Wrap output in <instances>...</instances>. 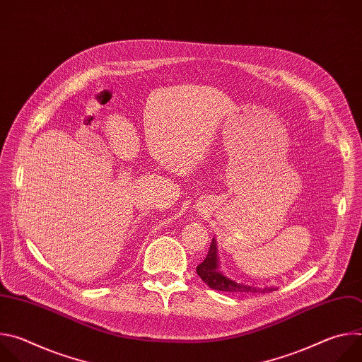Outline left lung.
Instances as JSON below:
<instances>
[{
    "mask_svg": "<svg viewBox=\"0 0 362 362\" xmlns=\"http://www.w3.org/2000/svg\"><path fill=\"white\" fill-rule=\"evenodd\" d=\"M197 275L202 278V281L211 286L212 289L216 291H223V292H230V293H265V292H272L276 288L275 286H255V285H246L242 282H236L226 275L222 274L221 271V261H219V255H218V242L214 238L208 256L206 259L196 268Z\"/></svg>",
    "mask_w": 362,
    "mask_h": 362,
    "instance_id": "left-lung-1",
    "label": "left lung"
}]
</instances>
